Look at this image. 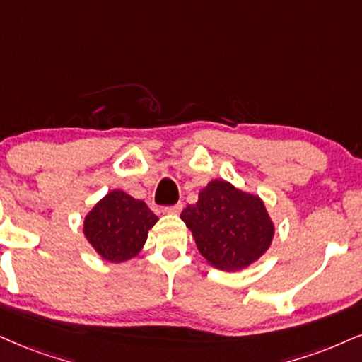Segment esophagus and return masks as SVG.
I'll return each instance as SVG.
<instances>
[{
	"label": "esophagus",
	"instance_id": "obj_1",
	"mask_svg": "<svg viewBox=\"0 0 362 362\" xmlns=\"http://www.w3.org/2000/svg\"><path fill=\"white\" fill-rule=\"evenodd\" d=\"M182 209V204L177 203V204H173V206H164L163 211L168 213V215H177V213H181Z\"/></svg>",
	"mask_w": 362,
	"mask_h": 362
}]
</instances>
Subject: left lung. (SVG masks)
Masks as SVG:
<instances>
[{"label": "left lung", "instance_id": "left-lung-1", "mask_svg": "<svg viewBox=\"0 0 362 362\" xmlns=\"http://www.w3.org/2000/svg\"><path fill=\"white\" fill-rule=\"evenodd\" d=\"M181 220L193 233L199 253L220 270H240L260 258L274 238L263 202L226 181L215 180L188 204Z\"/></svg>", "mask_w": 362, "mask_h": 362}]
</instances>
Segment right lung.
I'll return each instance as SVG.
<instances>
[{
    "instance_id": "obj_1",
    "label": "right lung",
    "mask_w": 362,
    "mask_h": 362,
    "mask_svg": "<svg viewBox=\"0 0 362 362\" xmlns=\"http://www.w3.org/2000/svg\"><path fill=\"white\" fill-rule=\"evenodd\" d=\"M158 216L141 199L114 189L100 199L83 223V233L102 258L126 262L146 243Z\"/></svg>"
}]
</instances>
